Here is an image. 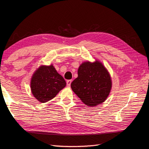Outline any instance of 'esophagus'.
<instances>
[{
	"instance_id": "1",
	"label": "esophagus",
	"mask_w": 149,
	"mask_h": 149,
	"mask_svg": "<svg viewBox=\"0 0 149 149\" xmlns=\"http://www.w3.org/2000/svg\"><path fill=\"white\" fill-rule=\"evenodd\" d=\"M71 82H72V80H71V79L67 80V81H66V84H67L68 86H70V85H71Z\"/></svg>"
}]
</instances>
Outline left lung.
Masks as SVG:
<instances>
[{"instance_id": "1", "label": "left lung", "mask_w": 149, "mask_h": 149, "mask_svg": "<svg viewBox=\"0 0 149 149\" xmlns=\"http://www.w3.org/2000/svg\"><path fill=\"white\" fill-rule=\"evenodd\" d=\"M78 75L71 87L84 104L93 107L105 101L110 93L112 82L109 73L101 62L83 63Z\"/></svg>"}]
</instances>
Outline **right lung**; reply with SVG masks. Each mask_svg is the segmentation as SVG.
<instances>
[{"instance_id":"add662e5","label":"right lung","mask_w":149,"mask_h":149,"mask_svg":"<svg viewBox=\"0 0 149 149\" xmlns=\"http://www.w3.org/2000/svg\"><path fill=\"white\" fill-rule=\"evenodd\" d=\"M30 83L33 96L43 103L52 100L66 86L65 80L53 65L39 67L33 74Z\"/></svg>"}]
</instances>
